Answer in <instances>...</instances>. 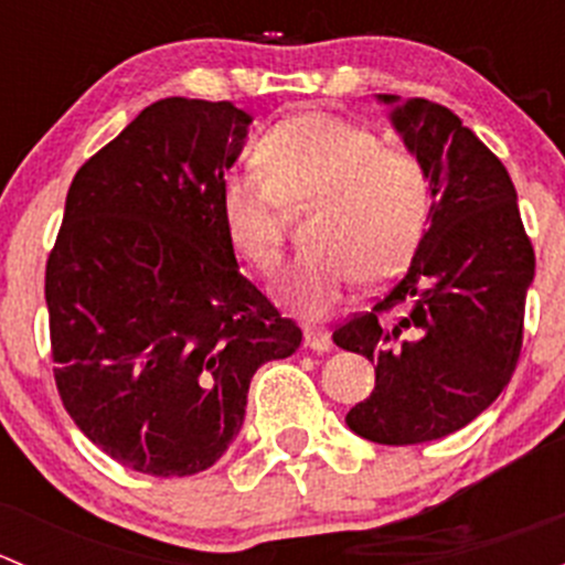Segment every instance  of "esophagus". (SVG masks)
Wrapping results in <instances>:
<instances>
[{
    "label": "esophagus",
    "instance_id": "1",
    "mask_svg": "<svg viewBox=\"0 0 565 565\" xmlns=\"http://www.w3.org/2000/svg\"><path fill=\"white\" fill-rule=\"evenodd\" d=\"M306 347L315 352H328L330 350V333L324 328H317V324H306L303 328Z\"/></svg>",
    "mask_w": 565,
    "mask_h": 565
}]
</instances>
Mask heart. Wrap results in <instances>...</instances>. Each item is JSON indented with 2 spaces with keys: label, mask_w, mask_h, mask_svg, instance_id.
<instances>
[{
  "label": "heart",
  "mask_w": 565,
  "mask_h": 565,
  "mask_svg": "<svg viewBox=\"0 0 565 565\" xmlns=\"http://www.w3.org/2000/svg\"><path fill=\"white\" fill-rule=\"evenodd\" d=\"M256 156L262 172H235L221 185V218L237 254L270 276L284 262V207L317 204L315 250L281 287L300 315L328 317L361 278L388 281L424 241L435 204L429 174L374 130L303 111L267 130Z\"/></svg>",
  "instance_id": "b5f03b06"
}]
</instances>
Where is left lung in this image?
<instances>
[{"mask_svg":"<svg viewBox=\"0 0 565 565\" xmlns=\"http://www.w3.org/2000/svg\"><path fill=\"white\" fill-rule=\"evenodd\" d=\"M380 100L424 163L435 204L407 273L333 341L377 363L372 396L347 413V426L383 446H415L467 426L509 385L535 254L509 172L451 108ZM396 305L405 317L383 323L379 315Z\"/></svg>","mask_w":565,"mask_h":565,"instance_id":"1","label":"left lung"}]
</instances>
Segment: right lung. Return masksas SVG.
Wrapping results in <instances>:
<instances>
[{
    "mask_svg": "<svg viewBox=\"0 0 565 565\" xmlns=\"http://www.w3.org/2000/svg\"><path fill=\"white\" fill-rule=\"evenodd\" d=\"M248 125L230 100L147 106L73 177L45 262L62 404L145 476L213 467L241 431L256 369L303 339L243 276L221 218Z\"/></svg>",
    "mask_w": 565,
    "mask_h": 565,
    "instance_id": "obj_1",
    "label": "right lung"
}]
</instances>
